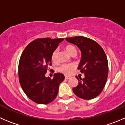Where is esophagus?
<instances>
[{"label":"esophagus","mask_w":125,"mask_h":125,"mask_svg":"<svg viewBox=\"0 0 125 125\" xmlns=\"http://www.w3.org/2000/svg\"><path fill=\"white\" fill-rule=\"evenodd\" d=\"M70 78H71V77H68V76H65V79L68 80V79H69Z\"/></svg>","instance_id":"esophagus-1"}]
</instances>
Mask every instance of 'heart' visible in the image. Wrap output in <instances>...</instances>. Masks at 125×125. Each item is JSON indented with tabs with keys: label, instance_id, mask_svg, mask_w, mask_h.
<instances>
[{
	"label": "heart",
	"instance_id": "1",
	"mask_svg": "<svg viewBox=\"0 0 125 125\" xmlns=\"http://www.w3.org/2000/svg\"><path fill=\"white\" fill-rule=\"evenodd\" d=\"M66 50L69 54L71 55H72L73 54L77 53V50L74 46L72 45H68L66 47ZM58 50H55L53 51V52L52 54V61L53 62H56L58 61ZM75 68V65L74 64L70 63V64H61L60 66H59L58 68V70L59 72L64 73L66 75H69L71 73L72 71Z\"/></svg>",
	"mask_w": 125,
	"mask_h": 125
}]
</instances>
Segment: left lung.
<instances>
[{
    "mask_svg": "<svg viewBox=\"0 0 125 125\" xmlns=\"http://www.w3.org/2000/svg\"><path fill=\"white\" fill-rule=\"evenodd\" d=\"M69 42L79 48L82 58L78 69L85 78L78 79V84L72 89L75 94L82 99H92L103 91L106 83L109 66L104 50L94 40L83 36L66 38Z\"/></svg>",
    "mask_w": 125,
    "mask_h": 125,
    "instance_id": "1",
    "label": "left lung"
}]
</instances>
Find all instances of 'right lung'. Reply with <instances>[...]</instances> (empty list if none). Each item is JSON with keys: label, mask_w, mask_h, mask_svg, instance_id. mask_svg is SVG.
Returning <instances> with one entry per match:
<instances>
[{"label": "right lung", "mask_w": 125, "mask_h": 125, "mask_svg": "<svg viewBox=\"0 0 125 125\" xmlns=\"http://www.w3.org/2000/svg\"><path fill=\"white\" fill-rule=\"evenodd\" d=\"M63 39L43 38L33 40L25 48L18 65L20 83L24 92L32 101L47 104L58 93L59 84L64 80L62 73L54 74L53 79L45 77L52 65V54Z\"/></svg>", "instance_id": "1"}]
</instances>
